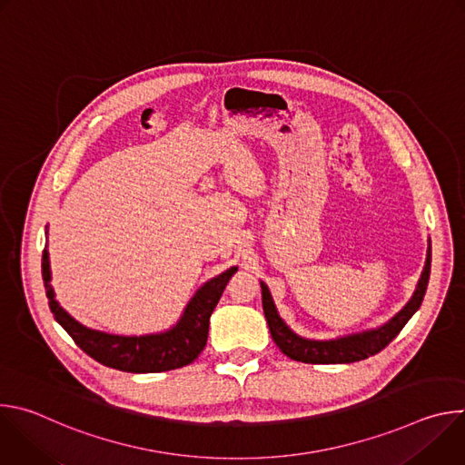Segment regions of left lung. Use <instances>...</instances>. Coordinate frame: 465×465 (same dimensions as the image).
<instances>
[{
	"label": "left lung",
	"instance_id": "8db88e82",
	"mask_svg": "<svg viewBox=\"0 0 465 465\" xmlns=\"http://www.w3.org/2000/svg\"><path fill=\"white\" fill-rule=\"evenodd\" d=\"M429 276H430V239H429L423 272L407 305L395 316H391L386 323L375 329H366V331H361V333H351L339 339L314 341V339H305L294 333V331L280 316L267 283L261 282L262 311H264V318H267L272 341L282 350V353H285L292 361L307 362V364H350L379 353L397 335H400V331L414 316V312L420 309L423 302V296L429 285Z\"/></svg>",
	"mask_w": 465,
	"mask_h": 465
}]
</instances>
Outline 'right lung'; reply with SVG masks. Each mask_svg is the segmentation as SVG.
Here are the masks:
<instances>
[{
	"label": "right lung",
	"mask_w": 465,
	"mask_h": 465,
	"mask_svg": "<svg viewBox=\"0 0 465 465\" xmlns=\"http://www.w3.org/2000/svg\"><path fill=\"white\" fill-rule=\"evenodd\" d=\"M235 272L237 267H232L206 282L189 300L180 320L173 327L162 331V333L124 337L90 329L77 322L70 312H65L54 300V291L51 287L47 246L44 248L42 255V278L54 320L68 331L75 344L92 359L108 368L130 373H158L176 370L191 364L201 355L208 342L210 316Z\"/></svg>",
	"instance_id": "add662e5"
}]
</instances>
